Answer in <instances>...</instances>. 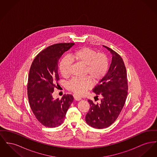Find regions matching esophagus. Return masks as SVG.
I'll use <instances>...</instances> for the list:
<instances>
[{"mask_svg":"<svg viewBox=\"0 0 157 157\" xmlns=\"http://www.w3.org/2000/svg\"><path fill=\"white\" fill-rule=\"evenodd\" d=\"M74 97L75 100H76V101H80L81 100V97H79L76 96V95H74Z\"/></svg>","mask_w":157,"mask_h":157,"instance_id":"34e87169","label":"esophagus"}]
</instances>
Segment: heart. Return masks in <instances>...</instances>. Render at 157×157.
I'll return each instance as SVG.
<instances>
[{
	"label": "heart",
	"instance_id": "obj_1",
	"mask_svg": "<svg viewBox=\"0 0 157 157\" xmlns=\"http://www.w3.org/2000/svg\"><path fill=\"white\" fill-rule=\"evenodd\" d=\"M84 66L85 74L92 79L95 82L101 80L109 70V63L107 56L98 53L97 51L88 47H82L69 56L65 57L60 62L59 71L63 77L69 75L72 62ZM92 81L89 78L82 79L74 78L67 84V89L78 95H82L92 86Z\"/></svg>",
	"mask_w": 157,
	"mask_h": 157
}]
</instances>
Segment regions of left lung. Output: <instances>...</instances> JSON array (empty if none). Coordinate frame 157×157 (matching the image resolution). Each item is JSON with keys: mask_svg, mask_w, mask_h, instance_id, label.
I'll use <instances>...</instances> for the list:
<instances>
[{"mask_svg": "<svg viewBox=\"0 0 157 157\" xmlns=\"http://www.w3.org/2000/svg\"><path fill=\"white\" fill-rule=\"evenodd\" d=\"M103 46L110 52L111 63L105 76L92 90L96 97L101 96V102L95 104L88 100L90 108L85 116L86 123L96 129L106 128L117 119L124 105L128 90L126 69L121 57L110 48Z\"/></svg>", "mask_w": 157, "mask_h": 157, "instance_id": "left-lung-1", "label": "left lung"}]
</instances>
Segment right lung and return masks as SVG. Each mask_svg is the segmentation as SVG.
<instances>
[{"instance_id":"right-lung-1","label":"right lung","mask_w":157,"mask_h":157,"mask_svg":"<svg viewBox=\"0 0 157 157\" xmlns=\"http://www.w3.org/2000/svg\"><path fill=\"white\" fill-rule=\"evenodd\" d=\"M74 43H59L47 47L33 60L28 75L29 103L34 116L44 126L55 128L65 120L66 112L74 101L72 95L55 99L52 96L59 80L58 62Z\"/></svg>"}]
</instances>
